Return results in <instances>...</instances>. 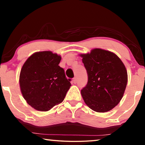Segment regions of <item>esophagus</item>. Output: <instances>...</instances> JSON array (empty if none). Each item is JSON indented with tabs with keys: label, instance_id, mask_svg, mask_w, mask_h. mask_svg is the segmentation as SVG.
I'll return each instance as SVG.
<instances>
[{
	"label": "esophagus",
	"instance_id": "obj_1",
	"mask_svg": "<svg viewBox=\"0 0 145 145\" xmlns=\"http://www.w3.org/2000/svg\"><path fill=\"white\" fill-rule=\"evenodd\" d=\"M73 83H74V84H76V83H77V78L76 77L73 78Z\"/></svg>",
	"mask_w": 145,
	"mask_h": 145
}]
</instances>
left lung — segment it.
I'll return each instance as SVG.
<instances>
[{"instance_id": "1", "label": "left lung", "mask_w": 145, "mask_h": 145, "mask_svg": "<svg viewBox=\"0 0 145 145\" xmlns=\"http://www.w3.org/2000/svg\"><path fill=\"white\" fill-rule=\"evenodd\" d=\"M79 56L88 76L81 90L85 104L98 112L111 111L121 100L128 81L123 63L114 53L101 48Z\"/></svg>"}]
</instances>
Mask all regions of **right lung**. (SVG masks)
Wrapping results in <instances>:
<instances>
[{"instance_id": "1", "label": "right lung", "mask_w": 145, "mask_h": 145, "mask_svg": "<svg viewBox=\"0 0 145 145\" xmlns=\"http://www.w3.org/2000/svg\"><path fill=\"white\" fill-rule=\"evenodd\" d=\"M60 55L51 51L34 53L22 66L19 84L24 99L34 109L48 111L62 102L71 86Z\"/></svg>"}]
</instances>
